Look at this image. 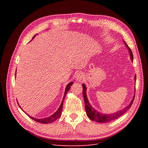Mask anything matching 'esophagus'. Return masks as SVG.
<instances>
[{
    "label": "esophagus",
    "mask_w": 148,
    "mask_h": 148,
    "mask_svg": "<svg viewBox=\"0 0 148 148\" xmlns=\"http://www.w3.org/2000/svg\"><path fill=\"white\" fill-rule=\"evenodd\" d=\"M75 78L77 79V81L79 82H82L83 81V79H84V75H83V73H81V72H79V73H77L76 74H75Z\"/></svg>",
    "instance_id": "esophagus-1"
}]
</instances>
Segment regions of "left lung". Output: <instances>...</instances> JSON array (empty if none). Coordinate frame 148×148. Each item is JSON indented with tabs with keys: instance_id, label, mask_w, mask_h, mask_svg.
Instances as JSON below:
<instances>
[{
	"instance_id": "obj_1",
	"label": "left lung",
	"mask_w": 148,
	"mask_h": 148,
	"mask_svg": "<svg viewBox=\"0 0 148 148\" xmlns=\"http://www.w3.org/2000/svg\"><path fill=\"white\" fill-rule=\"evenodd\" d=\"M124 43H125V45L128 48L130 54V57L131 59L133 60V53L131 51V50L128 47V45L127 44V43L123 41ZM134 79L136 80V75L134 76ZM82 86H83V98L84 100V104H85V109H86V112L88 115V117L92 121H94L97 122H101V123H104V122H108L112 121L113 120H114L116 119H117L119 118L121 116H122L123 113H125L128 110H129L130 107H131L132 104H133V103L134 101V99L135 96L134 95V97L133 99L131 100V103L130 104L125 107L123 109L121 110V111H119L118 112H116L115 113L113 114H103L101 113H99L98 112L97 110H95L94 107H92L90 103H89V101L87 98L86 95V87L85 86V84L83 83L82 84Z\"/></svg>"
}]
</instances>
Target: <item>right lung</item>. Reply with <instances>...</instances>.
Returning <instances> with one entry per match:
<instances>
[{"label": "right lung", "mask_w": 148, "mask_h": 148, "mask_svg": "<svg viewBox=\"0 0 148 148\" xmlns=\"http://www.w3.org/2000/svg\"><path fill=\"white\" fill-rule=\"evenodd\" d=\"M35 36H36V35L33 36L32 40L35 38ZM15 75H16V73H15ZM73 84V82H70L69 83H68L67 84V86H66V89H65V94H64V98H63V100H62V101L61 103V104H60V107H59L58 110L55 113H54V114H53L52 115H51L50 116H49V117H48V118H44V119L35 118L32 117V116H29V115H28L29 116V117L30 118L32 119H33V120L38 122H39V123H52L54 121H55L56 120H57L58 118H59L60 117L61 114H62V108H63V104H64V99H65V98L66 97V95L67 94V92L69 91L70 88H71V85ZM18 105H19L18 103Z\"/></svg>", "instance_id": "add662e5"}]
</instances>
